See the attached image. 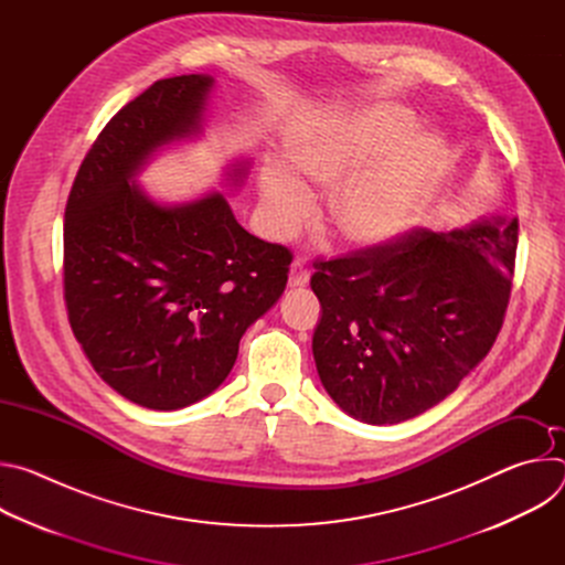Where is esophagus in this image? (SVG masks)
<instances>
[{
  "instance_id": "obj_1",
  "label": "esophagus",
  "mask_w": 565,
  "mask_h": 565,
  "mask_svg": "<svg viewBox=\"0 0 565 565\" xmlns=\"http://www.w3.org/2000/svg\"><path fill=\"white\" fill-rule=\"evenodd\" d=\"M308 277H310V273H308V266H306L303 262H295V264L290 266V275H288V286H292V288L306 286V284H308Z\"/></svg>"
}]
</instances>
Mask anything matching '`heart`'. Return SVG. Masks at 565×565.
<instances>
[{
    "label": "heart",
    "instance_id": "1",
    "mask_svg": "<svg viewBox=\"0 0 565 565\" xmlns=\"http://www.w3.org/2000/svg\"><path fill=\"white\" fill-rule=\"evenodd\" d=\"M416 120L402 109H373L297 136L292 168L317 185L347 181L331 203L338 234L358 246H377L407 230L429 199L445 168V149L431 134H415ZM262 196L270 230L292 232L310 207L308 188L286 170H268Z\"/></svg>",
    "mask_w": 565,
    "mask_h": 565
}]
</instances>
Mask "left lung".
Listing matches in <instances>:
<instances>
[{"mask_svg": "<svg viewBox=\"0 0 565 565\" xmlns=\"http://www.w3.org/2000/svg\"><path fill=\"white\" fill-rule=\"evenodd\" d=\"M516 241L519 218H494L315 259L312 355L329 395L358 420L395 425L456 391L503 327Z\"/></svg>", "mask_w": 565, "mask_h": 565, "instance_id": "1", "label": "left lung"}]
</instances>
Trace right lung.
Wrapping results in <instances>:
<instances>
[{
    "label": "right lung",
    "instance_id": "add662e5",
    "mask_svg": "<svg viewBox=\"0 0 565 565\" xmlns=\"http://www.w3.org/2000/svg\"><path fill=\"white\" fill-rule=\"evenodd\" d=\"M212 83L156 79L127 103L87 151L64 210L71 331L114 391L156 412L183 409L227 377L292 262L241 227L221 194L163 207L131 181L156 147L199 129Z\"/></svg>",
    "mask_w": 565,
    "mask_h": 565
}]
</instances>
